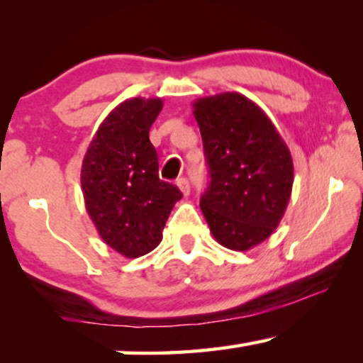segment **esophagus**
I'll return each mask as SVG.
<instances>
[{
  "label": "esophagus",
  "mask_w": 363,
  "mask_h": 363,
  "mask_svg": "<svg viewBox=\"0 0 363 363\" xmlns=\"http://www.w3.org/2000/svg\"><path fill=\"white\" fill-rule=\"evenodd\" d=\"M177 186L180 188V191H182L185 196L190 195V183H188L186 178H178V180H177Z\"/></svg>",
  "instance_id": "1"
}]
</instances>
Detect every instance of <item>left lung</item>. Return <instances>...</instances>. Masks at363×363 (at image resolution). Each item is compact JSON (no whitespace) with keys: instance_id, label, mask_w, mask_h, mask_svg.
Listing matches in <instances>:
<instances>
[{"instance_id":"left-lung-1","label":"left lung","mask_w":363,"mask_h":363,"mask_svg":"<svg viewBox=\"0 0 363 363\" xmlns=\"http://www.w3.org/2000/svg\"><path fill=\"white\" fill-rule=\"evenodd\" d=\"M211 182L200 206L221 246L247 251L269 238L289 203L294 165L259 106L238 92L193 102Z\"/></svg>"}]
</instances>
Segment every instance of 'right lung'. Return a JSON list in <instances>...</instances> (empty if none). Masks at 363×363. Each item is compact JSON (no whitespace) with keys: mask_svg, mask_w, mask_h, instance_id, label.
Here are the masks:
<instances>
[{"mask_svg":"<svg viewBox=\"0 0 363 363\" xmlns=\"http://www.w3.org/2000/svg\"><path fill=\"white\" fill-rule=\"evenodd\" d=\"M162 99H127L99 125L81 170L86 210L99 236L125 257L155 250L180 190L158 178L148 132Z\"/></svg>","mask_w":363,"mask_h":363,"instance_id":"1","label":"right lung"}]
</instances>
